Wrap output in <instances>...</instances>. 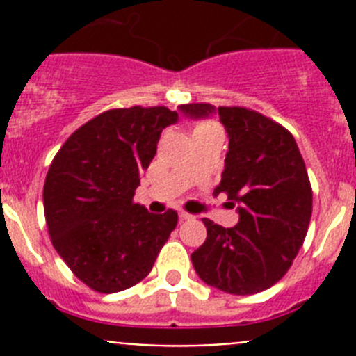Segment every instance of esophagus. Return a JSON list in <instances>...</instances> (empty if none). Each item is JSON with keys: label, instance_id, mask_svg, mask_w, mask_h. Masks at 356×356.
I'll use <instances>...</instances> for the list:
<instances>
[{"label": "esophagus", "instance_id": "34e87169", "mask_svg": "<svg viewBox=\"0 0 356 356\" xmlns=\"http://www.w3.org/2000/svg\"><path fill=\"white\" fill-rule=\"evenodd\" d=\"M180 219L181 221H188V219H193V216L188 212H180Z\"/></svg>", "mask_w": 356, "mask_h": 356}]
</instances>
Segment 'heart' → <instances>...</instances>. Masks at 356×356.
<instances>
[{
	"label": "heart",
	"instance_id": "obj_1",
	"mask_svg": "<svg viewBox=\"0 0 356 356\" xmlns=\"http://www.w3.org/2000/svg\"><path fill=\"white\" fill-rule=\"evenodd\" d=\"M212 127H217V124H213V122H210V121H200V122H196V127H194V131L207 130V128H212Z\"/></svg>",
	"mask_w": 356,
	"mask_h": 356
}]
</instances>
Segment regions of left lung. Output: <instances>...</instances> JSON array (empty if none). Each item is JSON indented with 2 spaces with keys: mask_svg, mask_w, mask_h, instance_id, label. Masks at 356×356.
Wrapping results in <instances>:
<instances>
[{
  "mask_svg": "<svg viewBox=\"0 0 356 356\" xmlns=\"http://www.w3.org/2000/svg\"><path fill=\"white\" fill-rule=\"evenodd\" d=\"M191 118L212 114L210 103H188ZM229 143L221 184L238 222L210 219L207 241L191 254L207 285L228 294H257L285 276L303 246L312 217V185L294 137L280 122L246 106H217Z\"/></svg>",
  "mask_w": 356,
  "mask_h": 356,
  "instance_id": "obj_1",
  "label": "left lung"
}]
</instances>
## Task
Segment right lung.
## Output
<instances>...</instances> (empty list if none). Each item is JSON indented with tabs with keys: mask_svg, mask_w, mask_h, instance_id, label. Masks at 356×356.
<instances>
[{
	"mask_svg": "<svg viewBox=\"0 0 356 356\" xmlns=\"http://www.w3.org/2000/svg\"><path fill=\"white\" fill-rule=\"evenodd\" d=\"M176 119L168 106L105 110L81 124L49 165L42 196L51 244L92 291L139 284L176 228L175 210L149 213L134 201L160 134Z\"/></svg>",
	"mask_w": 356,
	"mask_h": 356,
	"instance_id": "1",
	"label": "right lung"
}]
</instances>
